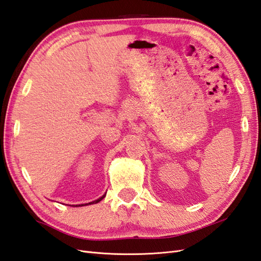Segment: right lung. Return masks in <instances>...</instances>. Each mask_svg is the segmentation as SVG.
<instances>
[{"label":"right lung","mask_w":261,"mask_h":261,"mask_svg":"<svg viewBox=\"0 0 261 261\" xmlns=\"http://www.w3.org/2000/svg\"><path fill=\"white\" fill-rule=\"evenodd\" d=\"M104 197H105V195H104V196H101V197H100V198H98L97 200H95V201H93V202H88V204H90V205H91V204H94V202H95V204H96V202H99V201H100L101 199H103V198H104ZM88 204H86V205H88ZM82 206H84V205H82Z\"/></svg>","instance_id":"1"}]
</instances>
